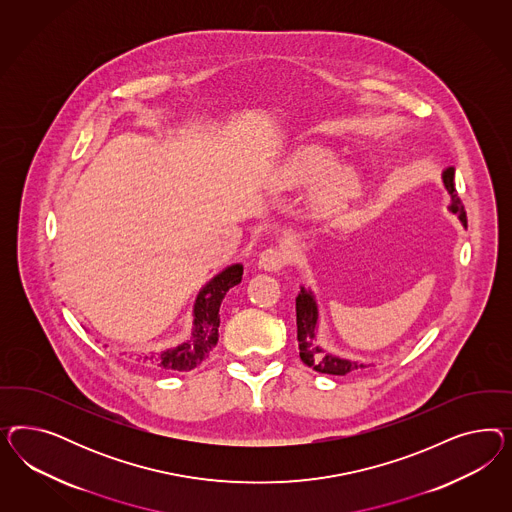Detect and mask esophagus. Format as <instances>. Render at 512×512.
I'll return each mask as SVG.
<instances>
[{"instance_id":"esophagus-1","label":"esophagus","mask_w":512,"mask_h":512,"mask_svg":"<svg viewBox=\"0 0 512 512\" xmlns=\"http://www.w3.org/2000/svg\"><path fill=\"white\" fill-rule=\"evenodd\" d=\"M289 263V251L283 246H270L259 255V266L268 272H278Z\"/></svg>"}]
</instances>
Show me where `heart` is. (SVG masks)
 Masks as SVG:
<instances>
[{
    "mask_svg": "<svg viewBox=\"0 0 512 512\" xmlns=\"http://www.w3.org/2000/svg\"><path fill=\"white\" fill-rule=\"evenodd\" d=\"M336 157L323 146L298 150L283 171L287 186H317L311 191V210L325 221H340L357 201L362 178L353 167H335Z\"/></svg>",
    "mask_w": 512,
    "mask_h": 512,
    "instance_id": "heart-1",
    "label": "heart"
}]
</instances>
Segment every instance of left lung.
Returning a JSON list of instances; mask_svg holds the SVG:
<instances>
[{
	"instance_id": "obj_1",
	"label": "left lung",
	"mask_w": 512,
	"mask_h": 512,
	"mask_svg": "<svg viewBox=\"0 0 512 512\" xmlns=\"http://www.w3.org/2000/svg\"><path fill=\"white\" fill-rule=\"evenodd\" d=\"M443 184L447 187L450 199H452L450 210L454 214H458L464 227H467L464 204L460 201L456 187H454V169L452 167L443 172ZM315 330H317V306H315V300L310 291H306L302 287L296 296V340L300 347L302 362L313 368L315 372L328 373V375H345V373L353 372L358 368H366L364 364H357L353 360L326 353L325 349H321L319 343L315 341Z\"/></svg>"
}]
</instances>
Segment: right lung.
<instances>
[{
  "label": "right lung",
  "instance_id": "right-lung-1",
  "mask_svg": "<svg viewBox=\"0 0 512 512\" xmlns=\"http://www.w3.org/2000/svg\"><path fill=\"white\" fill-rule=\"evenodd\" d=\"M244 268L242 264H233L217 274L204 289H202L195 310H193V334L191 338L176 349H169L161 355H150L144 358L148 366L161 372H187L199 366L208 353L216 347L217 328H219V306L227 291L242 281Z\"/></svg>",
  "mask_w": 512,
  "mask_h": 512
}]
</instances>
